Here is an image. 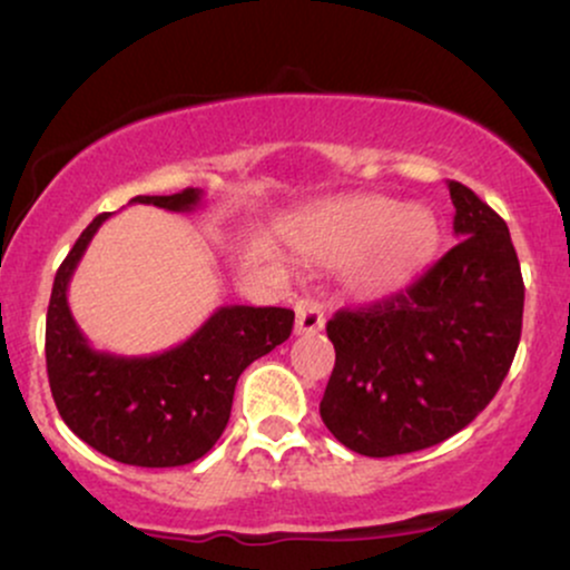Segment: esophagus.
I'll return each instance as SVG.
<instances>
[{"label":"esophagus","instance_id":"34e87169","mask_svg":"<svg viewBox=\"0 0 570 570\" xmlns=\"http://www.w3.org/2000/svg\"><path fill=\"white\" fill-rule=\"evenodd\" d=\"M324 326V307L316 299L303 297L294 305V332L297 335H316Z\"/></svg>","mask_w":570,"mask_h":570}]
</instances>
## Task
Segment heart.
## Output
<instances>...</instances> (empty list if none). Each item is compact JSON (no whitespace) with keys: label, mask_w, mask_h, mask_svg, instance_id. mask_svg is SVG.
<instances>
[{"label":"heart","mask_w":570,"mask_h":570,"mask_svg":"<svg viewBox=\"0 0 570 570\" xmlns=\"http://www.w3.org/2000/svg\"><path fill=\"white\" fill-rule=\"evenodd\" d=\"M436 238L440 227L429 208H396L385 198H348L318 219L307 248L330 265L356 263V289L385 294L426 265Z\"/></svg>","instance_id":"b5f03b06"}]
</instances>
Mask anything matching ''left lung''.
<instances>
[{"instance_id":"1","label":"left lung","mask_w":570,"mask_h":570,"mask_svg":"<svg viewBox=\"0 0 570 570\" xmlns=\"http://www.w3.org/2000/svg\"><path fill=\"white\" fill-rule=\"evenodd\" d=\"M448 187L461 240L410 286L326 324L335 370L318 412L358 455L415 453L458 434L520 345L525 286L507 222L461 181Z\"/></svg>"}]
</instances>
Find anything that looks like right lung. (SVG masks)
<instances>
[{"instance_id":"obj_1","label":"right lung","mask_w":570,"mask_h":570,"mask_svg":"<svg viewBox=\"0 0 570 570\" xmlns=\"http://www.w3.org/2000/svg\"><path fill=\"white\" fill-rule=\"evenodd\" d=\"M200 198V189L187 187L176 195H136L130 203L189 214ZM109 217L98 214L85 227L56 273L45 324L50 391L63 423L98 453L128 466H185L217 444L240 372L292 335L294 311L217 307L185 343L153 356L90 348L67 292L85 248Z\"/></svg>"}]
</instances>
